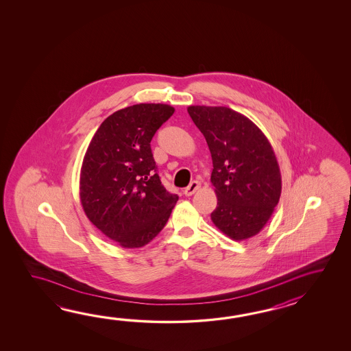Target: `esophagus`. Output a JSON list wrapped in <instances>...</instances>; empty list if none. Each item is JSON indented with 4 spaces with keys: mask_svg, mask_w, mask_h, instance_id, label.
I'll list each match as a JSON object with an SVG mask.
<instances>
[{
    "mask_svg": "<svg viewBox=\"0 0 351 351\" xmlns=\"http://www.w3.org/2000/svg\"><path fill=\"white\" fill-rule=\"evenodd\" d=\"M199 188H201V183L197 182V180H193V182L183 191V193H184V195H186V197H191V195H193Z\"/></svg>",
    "mask_w": 351,
    "mask_h": 351,
    "instance_id": "obj_1",
    "label": "esophagus"
}]
</instances>
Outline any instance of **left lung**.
Wrapping results in <instances>:
<instances>
[{
	"label": "left lung",
	"mask_w": 351,
	"mask_h": 351,
	"mask_svg": "<svg viewBox=\"0 0 351 351\" xmlns=\"http://www.w3.org/2000/svg\"><path fill=\"white\" fill-rule=\"evenodd\" d=\"M186 110L212 156L210 182L217 195L212 222L233 241L254 237L269 222L282 188L269 139L230 108L191 105Z\"/></svg>",
	"instance_id": "left-lung-1"
}]
</instances>
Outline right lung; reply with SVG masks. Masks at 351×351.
Instances as JSON below:
<instances>
[{
    "label": "right lung",
    "mask_w": 351,
    "mask_h": 351,
    "mask_svg": "<svg viewBox=\"0 0 351 351\" xmlns=\"http://www.w3.org/2000/svg\"><path fill=\"white\" fill-rule=\"evenodd\" d=\"M174 108L120 109L93 136L80 171V201L90 222L124 248L145 246L163 230L178 201L158 176L152 138Z\"/></svg>",
    "instance_id": "obj_1"
}]
</instances>
